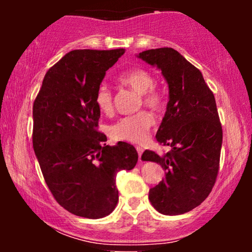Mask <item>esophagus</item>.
<instances>
[{"label":"esophagus","mask_w":252,"mask_h":252,"mask_svg":"<svg viewBox=\"0 0 252 252\" xmlns=\"http://www.w3.org/2000/svg\"><path fill=\"white\" fill-rule=\"evenodd\" d=\"M136 150H137V153H138V158H140V162H142V160H141V156H142L143 148L142 147H136Z\"/></svg>","instance_id":"1"}]
</instances>
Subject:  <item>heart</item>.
I'll return each instance as SVG.
<instances>
[{
    "instance_id": "b5f03b06",
    "label": "heart",
    "mask_w": 252,
    "mask_h": 252,
    "mask_svg": "<svg viewBox=\"0 0 252 252\" xmlns=\"http://www.w3.org/2000/svg\"><path fill=\"white\" fill-rule=\"evenodd\" d=\"M117 82L124 88H128L138 94V106L143 104L147 108L158 111L163 106V94L155 84V78L148 70L143 67H132L122 72L117 77ZM94 105L104 115H110L114 110V94L108 86L99 85L94 94ZM154 124V118L148 111H140L137 114L118 120L110 126L109 134L115 141L142 143L147 140Z\"/></svg>"
}]
</instances>
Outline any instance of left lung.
<instances>
[{"label": "left lung", "instance_id": "obj_1", "mask_svg": "<svg viewBox=\"0 0 252 252\" xmlns=\"http://www.w3.org/2000/svg\"><path fill=\"white\" fill-rule=\"evenodd\" d=\"M138 58L158 66L168 83L169 102L156 140L168 153L146 150L143 161L160 163L162 181L149 189V200L162 215L178 216L199 206L216 184L222 129L213 92L201 72L170 47L144 51Z\"/></svg>", "mask_w": 252, "mask_h": 252}]
</instances>
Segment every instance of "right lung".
<instances>
[{
	"mask_svg": "<svg viewBox=\"0 0 252 252\" xmlns=\"http://www.w3.org/2000/svg\"><path fill=\"white\" fill-rule=\"evenodd\" d=\"M124 52H68L47 71L33 104V148L43 179L60 206L84 218L115 210L117 173L134 168L138 158L131 144L106 146L94 100L105 72Z\"/></svg>",
	"mask_w": 252,
	"mask_h": 252,
	"instance_id": "right-lung-1",
	"label": "right lung"
}]
</instances>
